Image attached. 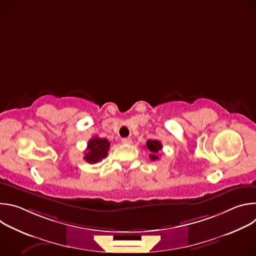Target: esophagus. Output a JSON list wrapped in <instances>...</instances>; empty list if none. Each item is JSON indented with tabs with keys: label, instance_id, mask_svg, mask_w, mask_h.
<instances>
[{
	"label": "esophagus",
	"instance_id": "obj_1",
	"mask_svg": "<svg viewBox=\"0 0 256 256\" xmlns=\"http://www.w3.org/2000/svg\"><path fill=\"white\" fill-rule=\"evenodd\" d=\"M122 144H130L132 142V140L130 138H124L122 140Z\"/></svg>",
	"mask_w": 256,
	"mask_h": 256
}]
</instances>
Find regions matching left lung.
I'll use <instances>...</instances> for the list:
<instances>
[{"label":"left lung","instance_id":"8db88e82","mask_svg":"<svg viewBox=\"0 0 256 256\" xmlns=\"http://www.w3.org/2000/svg\"><path fill=\"white\" fill-rule=\"evenodd\" d=\"M146 149L150 152L149 157L151 160L155 161L159 159V151L162 149V144L157 140H149L146 142Z\"/></svg>","mask_w":256,"mask_h":256}]
</instances>
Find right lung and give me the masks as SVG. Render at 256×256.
<instances>
[{"label": "right lung", "mask_w": 256, "mask_h": 256, "mask_svg": "<svg viewBox=\"0 0 256 256\" xmlns=\"http://www.w3.org/2000/svg\"><path fill=\"white\" fill-rule=\"evenodd\" d=\"M110 142L106 138H101L98 136L92 138L88 144L87 149L84 152V160L90 164H96L102 161L107 156Z\"/></svg>", "instance_id": "1"}]
</instances>
